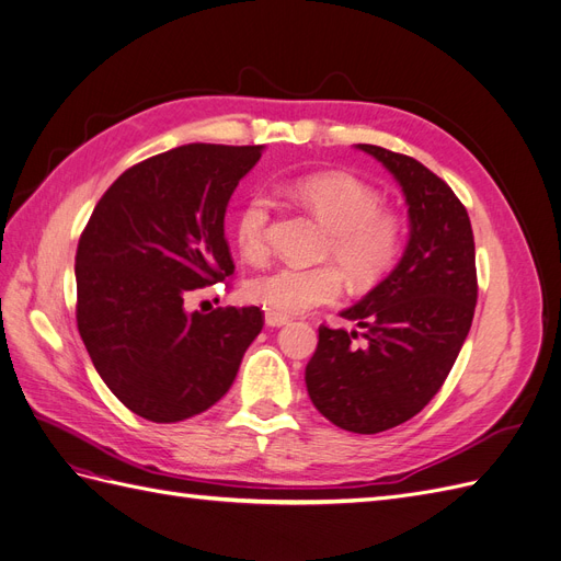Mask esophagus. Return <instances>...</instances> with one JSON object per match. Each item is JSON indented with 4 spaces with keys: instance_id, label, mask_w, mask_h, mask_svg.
I'll return each mask as SVG.
<instances>
[{
    "instance_id": "esophagus-1",
    "label": "esophagus",
    "mask_w": 561,
    "mask_h": 561,
    "mask_svg": "<svg viewBox=\"0 0 561 561\" xmlns=\"http://www.w3.org/2000/svg\"><path fill=\"white\" fill-rule=\"evenodd\" d=\"M264 320H266L268 328H283V325H287V322H290V318H287L285 313H278V311H266Z\"/></svg>"
}]
</instances>
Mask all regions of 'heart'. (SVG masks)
<instances>
[{
  "label": "heart",
  "mask_w": 561,
  "mask_h": 561,
  "mask_svg": "<svg viewBox=\"0 0 561 561\" xmlns=\"http://www.w3.org/2000/svg\"><path fill=\"white\" fill-rule=\"evenodd\" d=\"M287 194L330 229L328 257L360 287L379 283L398 264L404 248V217L383 208L369 184L346 173H313L287 184ZM271 201L254 192L233 217V241L243 260L262 262L268 254ZM342 271L332 264H283L252 276L245 297L268 311L304 313L342 297Z\"/></svg>",
  "instance_id": "b5f03b06"
}]
</instances>
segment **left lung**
Here are the masks:
<instances>
[{
	"instance_id": "obj_1",
	"label": "left lung",
	"mask_w": 561,
	"mask_h": 561,
	"mask_svg": "<svg viewBox=\"0 0 561 561\" xmlns=\"http://www.w3.org/2000/svg\"><path fill=\"white\" fill-rule=\"evenodd\" d=\"M358 149L402 186L410 241L375 290L342 311L363 332L318 328L307 388L334 426L375 435L410 421L443 388L472 325L478 271L470 217L451 186L412 157Z\"/></svg>"
}]
</instances>
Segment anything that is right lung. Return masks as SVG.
<instances>
[{"label": "right lung", "mask_w": 561, "mask_h": 561, "mask_svg": "<svg viewBox=\"0 0 561 561\" xmlns=\"http://www.w3.org/2000/svg\"><path fill=\"white\" fill-rule=\"evenodd\" d=\"M262 145H182L135 163L98 201L77 257V328L130 412L175 423L231 388L262 332L257 307L190 313V293L233 274L225 213Z\"/></svg>", "instance_id": "1"}]
</instances>
